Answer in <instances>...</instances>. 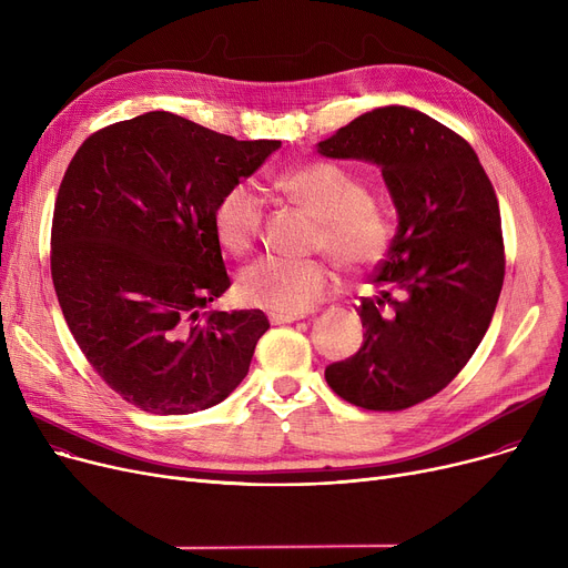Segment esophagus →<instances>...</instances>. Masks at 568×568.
<instances>
[{
	"label": "esophagus",
	"instance_id": "1",
	"mask_svg": "<svg viewBox=\"0 0 568 568\" xmlns=\"http://www.w3.org/2000/svg\"><path fill=\"white\" fill-rule=\"evenodd\" d=\"M296 320H304V315L302 313H294V315L268 313V322H272V324H290V322H296Z\"/></svg>",
	"mask_w": 568,
	"mask_h": 568
}]
</instances>
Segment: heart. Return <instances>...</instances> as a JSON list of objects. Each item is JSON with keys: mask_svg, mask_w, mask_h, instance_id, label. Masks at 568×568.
<instances>
[{"mask_svg": "<svg viewBox=\"0 0 568 568\" xmlns=\"http://www.w3.org/2000/svg\"><path fill=\"white\" fill-rule=\"evenodd\" d=\"M276 186L320 221L315 248H324L343 272L364 274L389 253L394 223L354 172L315 161L285 170ZM262 219L264 202L257 189L248 182L230 186L214 206V232L221 246L234 255L251 251ZM332 285V268L320 260L264 255L244 268L236 292L251 306L294 315L320 304Z\"/></svg>", "mask_w": 568, "mask_h": 568, "instance_id": "b5f03b06", "label": "heart"}]
</instances>
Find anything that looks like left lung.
I'll use <instances>...</instances> for the list:
<instances>
[{
	"label": "left lung",
	"instance_id": "left-lung-1",
	"mask_svg": "<svg viewBox=\"0 0 568 568\" xmlns=\"http://www.w3.org/2000/svg\"><path fill=\"white\" fill-rule=\"evenodd\" d=\"M317 152L377 165L398 214L377 296L356 308L364 345L326 366V384L364 409L412 407L463 371L490 326L504 283L495 189L467 140L405 105L356 116Z\"/></svg>",
	"mask_w": 568,
	"mask_h": 568
}]
</instances>
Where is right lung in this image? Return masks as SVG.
Masks as SVG:
<instances>
[{
  "label": "right lung",
  "instance_id": "1",
  "mask_svg": "<svg viewBox=\"0 0 568 568\" xmlns=\"http://www.w3.org/2000/svg\"><path fill=\"white\" fill-rule=\"evenodd\" d=\"M278 146L156 110L89 135L69 163L52 283L87 362L126 403L191 414L246 377L268 320L204 313L230 287L214 206Z\"/></svg>",
  "mask_w": 568,
  "mask_h": 568
}]
</instances>
